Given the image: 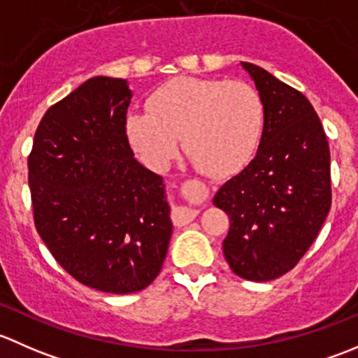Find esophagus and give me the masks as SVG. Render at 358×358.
<instances>
[{
  "instance_id": "esophagus-1",
  "label": "esophagus",
  "mask_w": 358,
  "mask_h": 358,
  "mask_svg": "<svg viewBox=\"0 0 358 358\" xmlns=\"http://www.w3.org/2000/svg\"><path fill=\"white\" fill-rule=\"evenodd\" d=\"M197 216V209L187 208V206H176L171 211V220L176 227H183L192 222Z\"/></svg>"
}]
</instances>
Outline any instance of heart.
I'll list each match as a JSON object with an SVG mask.
<instances>
[{"instance_id": "1", "label": "heart", "mask_w": 358, "mask_h": 358, "mask_svg": "<svg viewBox=\"0 0 358 358\" xmlns=\"http://www.w3.org/2000/svg\"><path fill=\"white\" fill-rule=\"evenodd\" d=\"M149 112L128 115V136L154 168L183 149L209 176L239 171L255 154L263 129V102L246 81L176 78L150 95Z\"/></svg>"}]
</instances>
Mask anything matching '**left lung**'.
<instances>
[{"instance_id": "8db88e82", "label": "left lung", "mask_w": 358, "mask_h": 358, "mask_svg": "<svg viewBox=\"0 0 358 358\" xmlns=\"http://www.w3.org/2000/svg\"><path fill=\"white\" fill-rule=\"evenodd\" d=\"M263 102L255 159L216 192L230 218L223 255L234 273L265 282L298 265L331 209V154L305 95L255 64L243 62Z\"/></svg>"}]
</instances>
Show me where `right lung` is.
<instances>
[{
    "label": "right lung",
    "mask_w": 358,
    "mask_h": 358,
    "mask_svg": "<svg viewBox=\"0 0 358 358\" xmlns=\"http://www.w3.org/2000/svg\"><path fill=\"white\" fill-rule=\"evenodd\" d=\"M129 102L126 79H88L45 112L27 161L43 243L78 282L112 294L154 282L173 232L162 176L129 145Z\"/></svg>",
    "instance_id": "obj_1"
}]
</instances>
